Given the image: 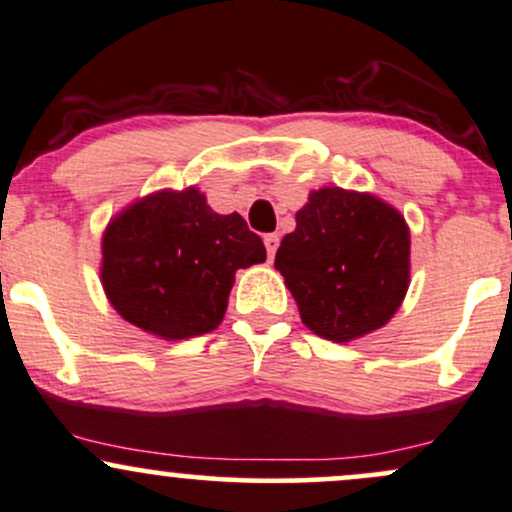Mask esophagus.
<instances>
[{
  "label": "esophagus",
  "instance_id": "esophagus-1",
  "mask_svg": "<svg viewBox=\"0 0 512 512\" xmlns=\"http://www.w3.org/2000/svg\"><path fill=\"white\" fill-rule=\"evenodd\" d=\"M264 245H267L269 260H274L276 250H279V233H269V236H264Z\"/></svg>",
  "mask_w": 512,
  "mask_h": 512
}]
</instances>
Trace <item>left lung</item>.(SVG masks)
Listing matches in <instances>:
<instances>
[{
	"label": "left lung",
	"instance_id": "8db88e82",
	"mask_svg": "<svg viewBox=\"0 0 512 512\" xmlns=\"http://www.w3.org/2000/svg\"><path fill=\"white\" fill-rule=\"evenodd\" d=\"M274 267L317 337L351 342L383 327L409 286V228L373 195L325 187L296 214Z\"/></svg>",
	"mask_w": 512,
	"mask_h": 512
}]
</instances>
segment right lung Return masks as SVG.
Instances as JSON below:
<instances>
[{"instance_id": "add662e5", "label": "right lung", "mask_w": 512, "mask_h": 512, "mask_svg": "<svg viewBox=\"0 0 512 512\" xmlns=\"http://www.w3.org/2000/svg\"><path fill=\"white\" fill-rule=\"evenodd\" d=\"M267 260L240 214L211 211L195 187L156 192L110 221L103 289L132 325L163 339L216 330L238 269Z\"/></svg>"}]
</instances>
